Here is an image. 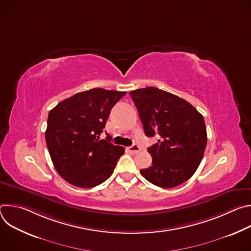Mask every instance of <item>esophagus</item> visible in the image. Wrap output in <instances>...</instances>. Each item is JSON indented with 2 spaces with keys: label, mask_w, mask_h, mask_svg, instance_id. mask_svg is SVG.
Wrapping results in <instances>:
<instances>
[{
  "label": "esophagus",
  "mask_w": 251,
  "mask_h": 251,
  "mask_svg": "<svg viewBox=\"0 0 251 251\" xmlns=\"http://www.w3.org/2000/svg\"><path fill=\"white\" fill-rule=\"evenodd\" d=\"M128 151L130 153H132V154H136V153H138L140 151V147L137 146V145H133L131 147H128Z\"/></svg>",
  "instance_id": "obj_1"
}]
</instances>
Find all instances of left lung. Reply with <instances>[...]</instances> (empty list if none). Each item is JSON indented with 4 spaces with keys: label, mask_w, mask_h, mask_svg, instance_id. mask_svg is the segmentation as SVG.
<instances>
[{
    "label": "left lung",
    "mask_w": 251,
    "mask_h": 251,
    "mask_svg": "<svg viewBox=\"0 0 251 251\" xmlns=\"http://www.w3.org/2000/svg\"><path fill=\"white\" fill-rule=\"evenodd\" d=\"M147 137L152 166L140 171L147 181L169 189L188 181L199 168L206 146L202 115L185 99L150 86L130 92Z\"/></svg>",
    "instance_id": "8db88e82"
}]
</instances>
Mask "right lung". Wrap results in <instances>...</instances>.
<instances>
[{
  "instance_id": "right-lung-1",
  "label": "right lung",
  "mask_w": 251,
  "mask_h": 251,
  "mask_svg": "<svg viewBox=\"0 0 251 251\" xmlns=\"http://www.w3.org/2000/svg\"><path fill=\"white\" fill-rule=\"evenodd\" d=\"M127 92L93 88L59 102L49 113L47 146L59 176L93 188L108 178L125 149L99 140L112 107Z\"/></svg>"
}]
</instances>
